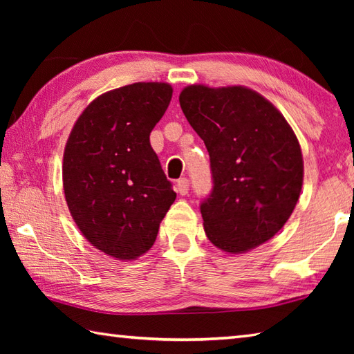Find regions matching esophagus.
I'll use <instances>...</instances> for the list:
<instances>
[{
  "label": "esophagus",
  "mask_w": 354,
  "mask_h": 354,
  "mask_svg": "<svg viewBox=\"0 0 354 354\" xmlns=\"http://www.w3.org/2000/svg\"><path fill=\"white\" fill-rule=\"evenodd\" d=\"M176 190H178V193L179 194H187L189 193V190H190V183H189V179L187 178H181L179 179V181L176 183Z\"/></svg>",
  "instance_id": "esophagus-1"
}]
</instances>
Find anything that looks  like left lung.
<instances>
[{"label":"left lung","instance_id":"left-lung-1","mask_svg":"<svg viewBox=\"0 0 354 354\" xmlns=\"http://www.w3.org/2000/svg\"><path fill=\"white\" fill-rule=\"evenodd\" d=\"M179 104L209 155L213 189L201 202L209 242L250 251L288 222L303 185L301 147L272 103L243 86L190 85Z\"/></svg>","mask_w":354,"mask_h":354}]
</instances>
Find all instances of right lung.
I'll use <instances>...</instances> for the list:
<instances>
[{
	"instance_id": "right-lung-1",
	"label": "right lung",
	"mask_w": 354,
	"mask_h": 354,
	"mask_svg": "<svg viewBox=\"0 0 354 354\" xmlns=\"http://www.w3.org/2000/svg\"><path fill=\"white\" fill-rule=\"evenodd\" d=\"M173 89L138 82L97 97L74 124L64 152V192L74 222L97 250L133 260L155 243L176 199L150 146Z\"/></svg>"
}]
</instances>
